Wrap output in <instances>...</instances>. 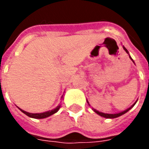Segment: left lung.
<instances>
[{
	"label": "left lung",
	"instance_id": "left-lung-1",
	"mask_svg": "<svg viewBox=\"0 0 149 149\" xmlns=\"http://www.w3.org/2000/svg\"><path fill=\"white\" fill-rule=\"evenodd\" d=\"M123 48H124V49H125V52H127V53H128V50H127V49H125V46H123ZM128 55H129V54H128ZM129 58L131 59L132 61V62L134 63V61H133V60L132 59V57H131V56H129ZM136 101H137V100H136ZM136 102H135V103L133 104H132V105L131 107H130V108H128V109L125 110V111H123V112H118V113H114V114H109V113H104V112H99V111H97V110L94 109H93V110L94 112H96V113H97L98 115H100V116H103V117H105V118H110V119L116 118V117H118V116H122V115H123V114H125V113H126V112H128V111H129V110L131 109L132 108V107H133L135 105V104L136 103Z\"/></svg>",
	"mask_w": 149,
	"mask_h": 149
}]
</instances>
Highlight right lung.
Masks as SVG:
<instances>
[{"label":"right lung","mask_w":149,"mask_h":149,"mask_svg":"<svg viewBox=\"0 0 149 149\" xmlns=\"http://www.w3.org/2000/svg\"><path fill=\"white\" fill-rule=\"evenodd\" d=\"M63 97V96H62ZM60 108H61V105L59 104L58 106L56 107V109H54L51 110V111H48V112H41V113H31V112H25L24 110H22L20 108H18L19 109L21 110V112L24 113L25 115H27L28 116H29L31 118H34V119H43V118H46V117H49L50 116L53 115L54 113L57 112L59 109H60Z\"/></svg>","instance_id":"obj_1"}]
</instances>
